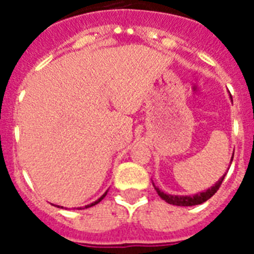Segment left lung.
Returning a JSON list of instances; mask_svg holds the SVG:
<instances>
[{"label":"left lung","instance_id":"1","mask_svg":"<svg viewBox=\"0 0 254 254\" xmlns=\"http://www.w3.org/2000/svg\"><path fill=\"white\" fill-rule=\"evenodd\" d=\"M233 156H234V155H233ZM233 156H232V161H233ZM224 177L217 182L216 185L212 186L211 188H208L206 192H201V193H197L194 194V196H172V194L164 193L163 190H159L158 187H155L154 183H152V185H154L155 190H156L159 196H160L165 202L170 203V205H176V206H194V205H199V203L206 202L208 198H211V197L214 196V194L217 192V190L220 188V186H221V183H223Z\"/></svg>","mask_w":254,"mask_h":254}]
</instances>
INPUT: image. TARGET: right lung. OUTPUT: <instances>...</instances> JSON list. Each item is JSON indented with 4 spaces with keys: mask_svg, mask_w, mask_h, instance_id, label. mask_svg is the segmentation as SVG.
Returning a JSON list of instances; mask_svg holds the SVG:
<instances>
[{
    "mask_svg": "<svg viewBox=\"0 0 254 254\" xmlns=\"http://www.w3.org/2000/svg\"><path fill=\"white\" fill-rule=\"evenodd\" d=\"M105 196H107V192H105V193H104V194H103V196H102V197H100V198H99V199H96L95 202H93V203H90V205H87V206H85V208H87V207H91V206L96 205V203H99V202H100V201H102V199H103V198H104V197H105ZM58 207H60V206H58ZM80 208H81V207H80Z\"/></svg>",
    "mask_w": 254,
    "mask_h": 254,
    "instance_id": "1",
    "label": "right lung"
}]
</instances>
